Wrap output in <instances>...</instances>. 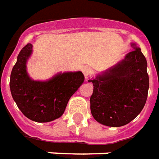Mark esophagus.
Here are the masks:
<instances>
[{
    "mask_svg": "<svg viewBox=\"0 0 159 159\" xmlns=\"http://www.w3.org/2000/svg\"><path fill=\"white\" fill-rule=\"evenodd\" d=\"M91 68L88 66H83V72L84 74V76H85L86 80L89 79V76H90V74H91Z\"/></svg>",
    "mask_w": 159,
    "mask_h": 159,
    "instance_id": "34e87169",
    "label": "esophagus"
}]
</instances>
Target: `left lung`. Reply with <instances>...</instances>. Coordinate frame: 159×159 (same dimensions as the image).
I'll use <instances>...</instances> for the list:
<instances>
[{"label":"left lung","mask_w":159,"mask_h":159,"mask_svg":"<svg viewBox=\"0 0 159 159\" xmlns=\"http://www.w3.org/2000/svg\"><path fill=\"white\" fill-rule=\"evenodd\" d=\"M133 51L112 67L89 80L93 84L90 98L92 116L102 125L120 127L130 123L145 105L149 89L148 63L135 43Z\"/></svg>","instance_id":"1"}]
</instances>
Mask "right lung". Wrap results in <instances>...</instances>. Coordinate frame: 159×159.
Segmentation results:
<instances>
[{
    "instance_id": "add662e5",
    "label": "right lung",
    "mask_w": 159,
    "mask_h": 159,
    "mask_svg": "<svg viewBox=\"0 0 159 159\" xmlns=\"http://www.w3.org/2000/svg\"><path fill=\"white\" fill-rule=\"evenodd\" d=\"M33 53L28 43L17 56L10 77L13 100L23 115L35 122H50L63 115L70 98L84 82L82 71L58 72L46 81L32 79L27 62Z\"/></svg>"
}]
</instances>
